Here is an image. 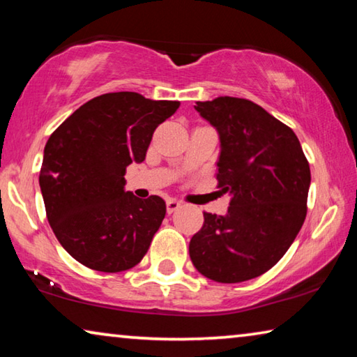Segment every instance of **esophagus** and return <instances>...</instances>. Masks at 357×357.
<instances>
[{
    "label": "esophagus",
    "instance_id": "obj_1",
    "mask_svg": "<svg viewBox=\"0 0 357 357\" xmlns=\"http://www.w3.org/2000/svg\"><path fill=\"white\" fill-rule=\"evenodd\" d=\"M179 208H181V203L178 200H174V198L167 200V213L168 214H173L174 211H178Z\"/></svg>",
    "mask_w": 357,
    "mask_h": 357
}]
</instances>
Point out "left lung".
<instances>
[{"mask_svg":"<svg viewBox=\"0 0 357 357\" xmlns=\"http://www.w3.org/2000/svg\"><path fill=\"white\" fill-rule=\"evenodd\" d=\"M195 110L219 132L217 187L231 202L227 215L203 213L190 259L214 282L255 279L285 255L305 220L309 162L294 132L252 100L225 96Z\"/></svg>","mask_w":357,"mask_h":357,"instance_id":"8db88e82","label":"left lung"}]
</instances>
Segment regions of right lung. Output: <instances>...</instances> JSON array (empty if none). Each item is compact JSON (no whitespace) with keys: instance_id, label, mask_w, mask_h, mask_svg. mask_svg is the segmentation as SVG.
<instances>
[{"instance_id":"obj_1","label":"right lung","mask_w":357,"mask_h":357,"mask_svg":"<svg viewBox=\"0 0 357 357\" xmlns=\"http://www.w3.org/2000/svg\"><path fill=\"white\" fill-rule=\"evenodd\" d=\"M178 100L138 93L98 96L70 114L48 138L39 184L50 227L66 252L100 273L134 268L164 220L160 197L126 192V168L144 160L157 126Z\"/></svg>"}]
</instances>
